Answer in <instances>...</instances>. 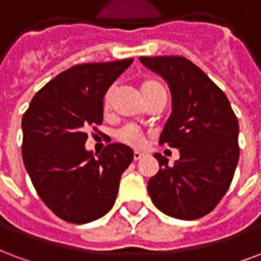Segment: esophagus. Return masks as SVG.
<instances>
[{
    "instance_id": "esophagus-1",
    "label": "esophagus",
    "mask_w": 261,
    "mask_h": 261,
    "mask_svg": "<svg viewBox=\"0 0 261 261\" xmlns=\"http://www.w3.org/2000/svg\"><path fill=\"white\" fill-rule=\"evenodd\" d=\"M142 156H144V153H141V152H138V150L134 152V160H140Z\"/></svg>"
}]
</instances>
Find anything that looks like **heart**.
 I'll return each instance as SVG.
<instances>
[{
    "instance_id": "obj_1",
    "label": "heart",
    "mask_w": 261,
    "mask_h": 261,
    "mask_svg": "<svg viewBox=\"0 0 261 261\" xmlns=\"http://www.w3.org/2000/svg\"><path fill=\"white\" fill-rule=\"evenodd\" d=\"M140 90L142 96H148L156 91H163L165 88H163V86L160 83L155 82V80H145L144 83H141ZM112 94H113L112 88L106 92L105 98H103V105H105V108L109 106ZM117 138H119L120 142L127 144V145L130 146H141L144 144V136H142V133L137 127H134V125H125L124 128H121L119 131V134H117Z\"/></svg>"
}]
</instances>
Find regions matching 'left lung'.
Returning a JSON list of instances; mask_svg holds the SVG:
<instances>
[{
  "label": "left lung",
  "instance_id": "1",
  "mask_svg": "<svg viewBox=\"0 0 261 261\" xmlns=\"http://www.w3.org/2000/svg\"><path fill=\"white\" fill-rule=\"evenodd\" d=\"M169 84L171 115L159 142L177 148L179 159L155 153L158 174L148 181L153 204L178 220L203 217L228 191L239 159L237 116L228 98L202 69L182 57H141Z\"/></svg>",
  "mask_w": 261,
  "mask_h": 261
}]
</instances>
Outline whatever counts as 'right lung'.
<instances>
[{
	"instance_id": "right-lung-1",
	"label": "right lung",
	"mask_w": 261,
	"mask_h": 261,
	"mask_svg": "<svg viewBox=\"0 0 261 261\" xmlns=\"http://www.w3.org/2000/svg\"><path fill=\"white\" fill-rule=\"evenodd\" d=\"M131 63H84L62 71L34 95L23 115L24 167L42 202L65 221L91 223L115 204L134 152L115 142L94 155L86 148V131L101 124L103 96Z\"/></svg>"
}]
</instances>
